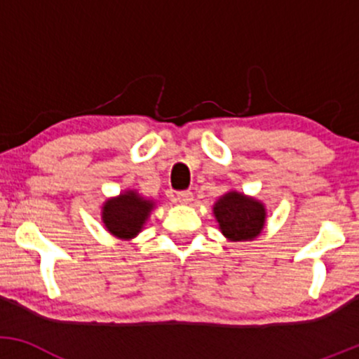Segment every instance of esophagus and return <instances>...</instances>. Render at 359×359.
I'll return each mask as SVG.
<instances>
[{"label":"esophagus","mask_w":359,"mask_h":359,"mask_svg":"<svg viewBox=\"0 0 359 359\" xmlns=\"http://www.w3.org/2000/svg\"><path fill=\"white\" fill-rule=\"evenodd\" d=\"M192 199H194V196H192L191 191H180V192H177V201H179L180 204H189Z\"/></svg>","instance_id":"obj_1"}]
</instances>
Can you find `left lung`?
Segmentation results:
<instances>
[{
	"label": "left lung",
	"instance_id": "left-lung-1",
	"mask_svg": "<svg viewBox=\"0 0 359 359\" xmlns=\"http://www.w3.org/2000/svg\"><path fill=\"white\" fill-rule=\"evenodd\" d=\"M212 209L221 233L231 241L255 240L265 226V205L241 192L224 194L216 201Z\"/></svg>",
	"mask_w": 359,
	"mask_h": 359
}]
</instances>
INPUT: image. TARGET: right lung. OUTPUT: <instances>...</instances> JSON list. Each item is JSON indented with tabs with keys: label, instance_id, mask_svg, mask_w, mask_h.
Returning a JSON list of instances; mask_svg holds the SVG:
<instances>
[{
	"label": "right lung",
	"instance_id": "obj_1",
	"mask_svg": "<svg viewBox=\"0 0 359 359\" xmlns=\"http://www.w3.org/2000/svg\"><path fill=\"white\" fill-rule=\"evenodd\" d=\"M154 205V201L145 199L137 191H125L102 204V222L113 236L131 240L143 229Z\"/></svg>",
	"mask_w": 359,
	"mask_h": 359
}]
</instances>
